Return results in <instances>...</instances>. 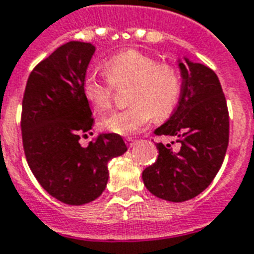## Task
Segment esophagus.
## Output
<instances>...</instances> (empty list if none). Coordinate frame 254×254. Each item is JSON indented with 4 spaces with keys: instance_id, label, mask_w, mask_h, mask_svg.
I'll return each mask as SVG.
<instances>
[{
    "instance_id": "esophagus-1",
    "label": "esophagus",
    "mask_w": 254,
    "mask_h": 254,
    "mask_svg": "<svg viewBox=\"0 0 254 254\" xmlns=\"http://www.w3.org/2000/svg\"><path fill=\"white\" fill-rule=\"evenodd\" d=\"M135 142H136V140H135L134 138H126V143H127L128 147H132V146L135 145Z\"/></svg>"
}]
</instances>
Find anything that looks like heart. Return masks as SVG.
I'll return each instance as SVG.
<instances>
[{
	"instance_id": "1",
	"label": "heart",
	"mask_w": 254,
	"mask_h": 254,
	"mask_svg": "<svg viewBox=\"0 0 254 254\" xmlns=\"http://www.w3.org/2000/svg\"><path fill=\"white\" fill-rule=\"evenodd\" d=\"M107 78L88 74L84 93L97 112L111 107L115 86L129 85L126 109L115 111L103 119L105 128L119 135H132L153 120L168 119L180 104L183 75L179 68L138 50H126L104 64Z\"/></svg>"
}]
</instances>
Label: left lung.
Listing matches in <instances>:
<instances>
[{"label": "left lung", "instance_id": "left-lung-1", "mask_svg": "<svg viewBox=\"0 0 254 254\" xmlns=\"http://www.w3.org/2000/svg\"><path fill=\"white\" fill-rule=\"evenodd\" d=\"M179 67L180 104L154 134L176 138L180 149L157 143L158 158L142 173L153 195L175 203L193 199L210 186L229 145V111L218 75L188 58L179 61Z\"/></svg>", "mask_w": 254, "mask_h": 254}]
</instances>
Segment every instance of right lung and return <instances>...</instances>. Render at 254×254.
I'll return each mask as SVG.
<instances>
[{
    "label": "right lung",
    "instance_id": "add662e5",
    "mask_svg": "<svg viewBox=\"0 0 254 254\" xmlns=\"http://www.w3.org/2000/svg\"><path fill=\"white\" fill-rule=\"evenodd\" d=\"M94 46L68 42L29 74L23 97L21 135L25 158L39 184L70 205L97 199L108 183V161L127 151L118 134H101L86 147L81 135L93 126L84 93Z\"/></svg>",
    "mask_w": 254,
    "mask_h": 254
}]
</instances>
